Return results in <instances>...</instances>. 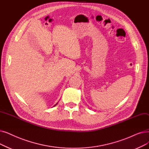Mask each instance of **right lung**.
Segmentation results:
<instances>
[{"label": "right lung", "instance_id": "obj_1", "mask_svg": "<svg viewBox=\"0 0 149 149\" xmlns=\"http://www.w3.org/2000/svg\"><path fill=\"white\" fill-rule=\"evenodd\" d=\"M57 103H56V104H57ZM56 105H55H55H56ZM55 106H54V107H55Z\"/></svg>", "mask_w": 149, "mask_h": 149}]
</instances>
